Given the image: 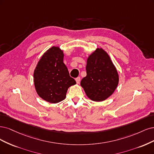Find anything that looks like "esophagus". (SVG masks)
Returning a JSON list of instances; mask_svg holds the SVG:
<instances>
[{
	"label": "esophagus",
	"mask_w": 154,
	"mask_h": 154,
	"mask_svg": "<svg viewBox=\"0 0 154 154\" xmlns=\"http://www.w3.org/2000/svg\"><path fill=\"white\" fill-rule=\"evenodd\" d=\"M75 81H76L77 83V84H79V82H80V81H81V77H77V78L75 79Z\"/></svg>",
	"instance_id": "esophagus-1"
}]
</instances>
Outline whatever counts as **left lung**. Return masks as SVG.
<instances>
[{
	"mask_svg": "<svg viewBox=\"0 0 154 154\" xmlns=\"http://www.w3.org/2000/svg\"><path fill=\"white\" fill-rule=\"evenodd\" d=\"M87 75L81 82L87 97L91 100L101 102L115 91L119 82L116 68L108 54L97 48L87 59Z\"/></svg>",
	"mask_w": 154,
	"mask_h": 154,
	"instance_id": "1",
	"label": "left lung"
}]
</instances>
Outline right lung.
I'll return each mask as SVG.
<instances>
[{
  "label": "right lung",
  "mask_w": 154,
  "mask_h": 154,
  "mask_svg": "<svg viewBox=\"0 0 154 154\" xmlns=\"http://www.w3.org/2000/svg\"><path fill=\"white\" fill-rule=\"evenodd\" d=\"M63 57V51L58 47H52L44 53L34 72L38 95L52 103L63 100L68 88L76 84L70 76Z\"/></svg>",
  "instance_id": "right-lung-1"
}]
</instances>
